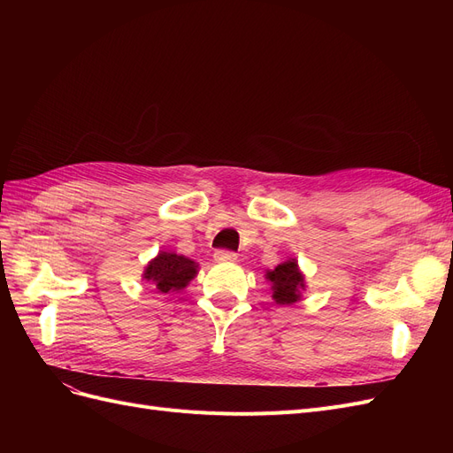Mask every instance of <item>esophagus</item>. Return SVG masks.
I'll return each instance as SVG.
<instances>
[{
  "instance_id": "obj_1",
  "label": "esophagus",
  "mask_w": 453,
  "mask_h": 453,
  "mask_svg": "<svg viewBox=\"0 0 453 453\" xmlns=\"http://www.w3.org/2000/svg\"><path fill=\"white\" fill-rule=\"evenodd\" d=\"M215 260L217 263H236L238 260V255L236 253H232V251H225V250H219V251H215Z\"/></svg>"
}]
</instances>
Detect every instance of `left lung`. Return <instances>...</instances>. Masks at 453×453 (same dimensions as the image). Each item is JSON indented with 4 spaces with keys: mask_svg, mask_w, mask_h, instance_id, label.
Listing matches in <instances>:
<instances>
[{
    "mask_svg": "<svg viewBox=\"0 0 453 453\" xmlns=\"http://www.w3.org/2000/svg\"><path fill=\"white\" fill-rule=\"evenodd\" d=\"M265 278L270 283L273 303L280 306L296 304L306 291V278L296 258H287L273 270H266Z\"/></svg>",
    "mask_w": 453,
    "mask_h": 453,
    "instance_id": "obj_1",
    "label": "left lung"
}]
</instances>
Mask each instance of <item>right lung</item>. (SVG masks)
Here are the masks:
<instances>
[{
    "label": "right lung",
    "mask_w": 453,
    "mask_h": 453,
    "mask_svg": "<svg viewBox=\"0 0 453 453\" xmlns=\"http://www.w3.org/2000/svg\"><path fill=\"white\" fill-rule=\"evenodd\" d=\"M198 270L200 266L193 258L173 251H158V255L147 263L142 281L153 283L158 293H181L196 278Z\"/></svg>",
    "instance_id": "add662e5"
}]
</instances>
